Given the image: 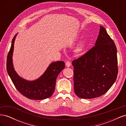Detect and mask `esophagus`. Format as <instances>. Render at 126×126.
<instances>
[{
    "mask_svg": "<svg viewBox=\"0 0 126 126\" xmlns=\"http://www.w3.org/2000/svg\"><path fill=\"white\" fill-rule=\"evenodd\" d=\"M66 66L67 67H69L71 66V63L69 62V61H67V62L66 63Z\"/></svg>",
    "mask_w": 126,
    "mask_h": 126,
    "instance_id": "obj_1",
    "label": "esophagus"
}]
</instances>
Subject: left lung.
<instances>
[{
	"label": "left lung",
	"mask_w": 126,
	"mask_h": 126,
	"mask_svg": "<svg viewBox=\"0 0 126 126\" xmlns=\"http://www.w3.org/2000/svg\"><path fill=\"white\" fill-rule=\"evenodd\" d=\"M100 27L94 46L72 62L75 93L81 98L102 96L111 87L117 77L116 46L105 28Z\"/></svg>",
	"instance_id": "8db88e82"
}]
</instances>
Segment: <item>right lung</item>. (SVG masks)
Instances as JSON below:
<instances>
[{
	"label": "right lung",
	"mask_w": 126,
	"mask_h": 126,
	"mask_svg": "<svg viewBox=\"0 0 126 126\" xmlns=\"http://www.w3.org/2000/svg\"><path fill=\"white\" fill-rule=\"evenodd\" d=\"M15 35L11 42V47L7 58V70L17 90L30 99L42 100L50 97L54 93L57 76L64 69L63 61L51 63L45 73L36 80L29 81L21 78L15 71L12 61Z\"/></svg>",
	"instance_id": "right-lung-1"
}]
</instances>
